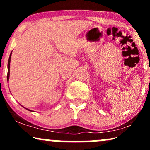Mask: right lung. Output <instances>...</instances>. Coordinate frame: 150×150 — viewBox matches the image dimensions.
<instances>
[{"label": "right lung", "mask_w": 150, "mask_h": 150, "mask_svg": "<svg viewBox=\"0 0 150 150\" xmlns=\"http://www.w3.org/2000/svg\"><path fill=\"white\" fill-rule=\"evenodd\" d=\"M11 54H12V52L10 55L9 60H8V75H7V80H8V81L9 80V77H10V59H11ZM26 109H27V108H26ZM27 110H29V109H27ZM29 111H32L31 110H29Z\"/></svg>", "instance_id": "obj_1"}]
</instances>
